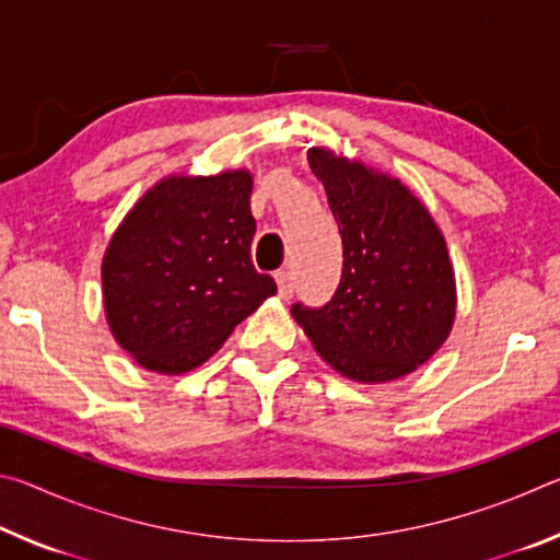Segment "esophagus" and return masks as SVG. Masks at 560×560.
<instances>
[{"instance_id": "esophagus-1", "label": "esophagus", "mask_w": 560, "mask_h": 560, "mask_svg": "<svg viewBox=\"0 0 560 560\" xmlns=\"http://www.w3.org/2000/svg\"><path fill=\"white\" fill-rule=\"evenodd\" d=\"M277 283H279V296L281 299L293 296V289H296V279H293V273L289 269L277 271Z\"/></svg>"}]
</instances>
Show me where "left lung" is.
Wrapping results in <instances>:
<instances>
[{"label": "left lung", "mask_w": 560, "mask_h": 560, "mask_svg": "<svg viewBox=\"0 0 560 560\" xmlns=\"http://www.w3.org/2000/svg\"><path fill=\"white\" fill-rule=\"evenodd\" d=\"M343 240V271L330 301L291 306L340 375L385 383L412 373L447 340L457 293L447 244L420 200L400 179L308 150Z\"/></svg>", "instance_id": "1"}]
</instances>
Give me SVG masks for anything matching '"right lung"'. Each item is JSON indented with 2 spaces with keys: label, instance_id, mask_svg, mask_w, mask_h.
<instances>
[{
  "label": "right lung",
  "instance_id": "1",
  "mask_svg": "<svg viewBox=\"0 0 560 560\" xmlns=\"http://www.w3.org/2000/svg\"><path fill=\"white\" fill-rule=\"evenodd\" d=\"M249 195L246 170L167 177L113 234L101 267L108 326L148 371H192L277 293L252 261Z\"/></svg>",
  "mask_w": 560,
  "mask_h": 560
}]
</instances>
